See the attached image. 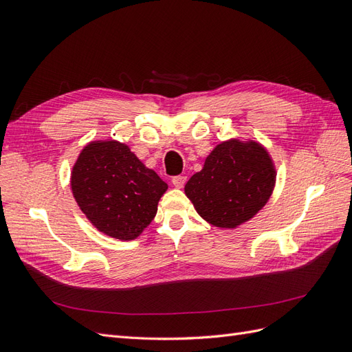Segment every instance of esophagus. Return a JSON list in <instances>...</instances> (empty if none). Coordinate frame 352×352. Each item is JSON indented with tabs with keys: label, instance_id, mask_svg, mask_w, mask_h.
<instances>
[{
	"label": "esophagus",
	"instance_id": "obj_1",
	"mask_svg": "<svg viewBox=\"0 0 352 352\" xmlns=\"http://www.w3.org/2000/svg\"><path fill=\"white\" fill-rule=\"evenodd\" d=\"M172 184H173V186L175 188H184V185L186 184V176H175L173 179H172Z\"/></svg>",
	"mask_w": 352,
	"mask_h": 352
}]
</instances>
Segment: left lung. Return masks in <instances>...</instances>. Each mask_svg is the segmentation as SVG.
<instances>
[{"mask_svg":"<svg viewBox=\"0 0 352 352\" xmlns=\"http://www.w3.org/2000/svg\"><path fill=\"white\" fill-rule=\"evenodd\" d=\"M276 168L267 150L255 141L229 140L216 145L204 167L185 185V194L210 225L235 229L267 204Z\"/></svg>","mask_w":352,"mask_h":352,"instance_id":"8db88e82","label":"left lung"}]
</instances>
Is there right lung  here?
I'll return each mask as SVG.
<instances>
[{
	"instance_id": "right-lung-1",
	"label": "right lung",
	"mask_w": 352,
	"mask_h": 352,
	"mask_svg": "<svg viewBox=\"0 0 352 352\" xmlns=\"http://www.w3.org/2000/svg\"><path fill=\"white\" fill-rule=\"evenodd\" d=\"M70 186L87 219L107 236L132 241L157 214L167 184L131 148L114 140L83 146L72 168Z\"/></svg>"
}]
</instances>
